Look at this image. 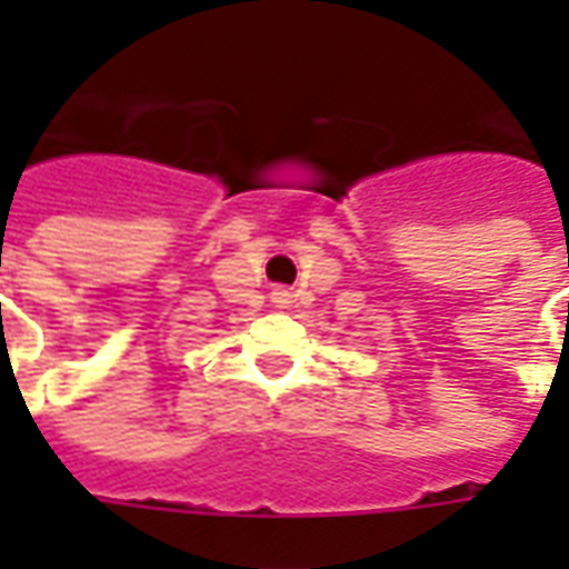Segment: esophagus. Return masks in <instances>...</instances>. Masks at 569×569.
I'll list each match as a JSON object with an SVG mask.
<instances>
[{"instance_id":"esophagus-1","label":"esophagus","mask_w":569,"mask_h":569,"mask_svg":"<svg viewBox=\"0 0 569 569\" xmlns=\"http://www.w3.org/2000/svg\"><path fill=\"white\" fill-rule=\"evenodd\" d=\"M283 296H286V292H283Z\"/></svg>"}]
</instances>
